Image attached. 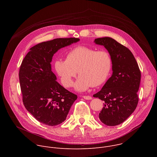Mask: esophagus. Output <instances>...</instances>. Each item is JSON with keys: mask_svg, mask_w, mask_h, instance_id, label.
I'll list each match as a JSON object with an SVG mask.
<instances>
[{"mask_svg": "<svg viewBox=\"0 0 157 157\" xmlns=\"http://www.w3.org/2000/svg\"><path fill=\"white\" fill-rule=\"evenodd\" d=\"M82 97L84 99H86V100H91V99H92V97L90 96H82Z\"/></svg>", "mask_w": 157, "mask_h": 157, "instance_id": "obj_1", "label": "esophagus"}]
</instances>
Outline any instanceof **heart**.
<instances>
[{
	"instance_id": "1",
	"label": "heart",
	"mask_w": 157,
	"mask_h": 157,
	"mask_svg": "<svg viewBox=\"0 0 157 157\" xmlns=\"http://www.w3.org/2000/svg\"><path fill=\"white\" fill-rule=\"evenodd\" d=\"M54 68L66 87L72 86L78 72L79 77L75 87L78 91H84L107 80L113 68V59L107 51L79 46L67 53L66 59H56Z\"/></svg>"
}]
</instances>
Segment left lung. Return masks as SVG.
Instances as JSON below:
<instances>
[{
    "instance_id": "8db88e82",
    "label": "left lung",
    "mask_w": 157,
    "mask_h": 157,
    "mask_svg": "<svg viewBox=\"0 0 157 157\" xmlns=\"http://www.w3.org/2000/svg\"><path fill=\"white\" fill-rule=\"evenodd\" d=\"M94 43L104 46L113 59V75L101 90L93 95L104 101L99 118L106 125H117L137 107L141 73L132 52L114 39L99 38Z\"/></svg>"
}]
</instances>
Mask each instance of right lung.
<instances>
[{"mask_svg": "<svg viewBox=\"0 0 157 157\" xmlns=\"http://www.w3.org/2000/svg\"><path fill=\"white\" fill-rule=\"evenodd\" d=\"M78 41L77 38H60L38 43L30 49L21 62L19 81L24 105L42 124H61L77 99V95L56 81L50 63L58 50Z\"/></svg>", "mask_w": 157, "mask_h": 157, "instance_id": "add662e5", "label": "right lung"}]
</instances>
